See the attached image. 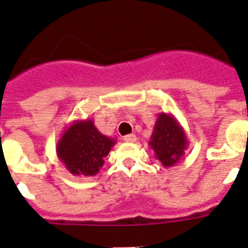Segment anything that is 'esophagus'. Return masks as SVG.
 <instances>
[{"mask_svg": "<svg viewBox=\"0 0 248 248\" xmlns=\"http://www.w3.org/2000/svg\"><path fill=\"white\" fill-rule=\"evenodd\" d=\"M124 142H127V143H133V142H136V136L135 135H127L124 137Z\"/></svg>", "mask_w": 248, "mask_h": 248, "instance_id": "obj_1", "label": "esophagus"}]
</instances>
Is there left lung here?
Wrapping results in <instances>:
<instances>
[{"label": "left lung", "mask_w": 248, "mask_h": 248, "mask_svg": "<svg viewBox=\"0 0 248 248\" xmlns=\"http://www.w3.org/2000/svg\"><path fill=\"white\" fill-rule=\"evenodd\" d=\"M148 144L162 166L169 168L179 163L188 148L189 140L185 129L171 113L160 112Z\"/></svg>", "instance_id": "obj_1"}]
</instances>
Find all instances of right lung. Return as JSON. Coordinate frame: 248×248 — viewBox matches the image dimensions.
<instances>
[{
    "label": "right lung",
    "mask_w": 248,
    "mask_h": 248,
    "mask_svg": "<svg viewBox=\"0 0 248 248\" xmlns=\"http://www.w3.org/2000/svg\"><path fill=\"white\" fill-rule=\"evenodd\" d=\"M115 143V138L102 135L91 119L75 120L58 140L57 155L73 175L93 177Z\"/></svg>",
    "instance_id": "right-lung-1"
}]
</instances>
